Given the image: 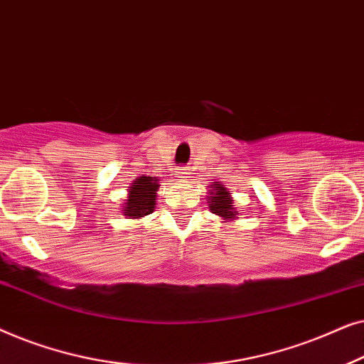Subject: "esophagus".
<instances>
[{"label": "esophagus", "mask_w": 364, "mask_h": 364, "mask_svg": "<svg viewBox=\"0 0 364 364\" xmlns=\"http://www.w3.org/2000/svg\"><path fill=\"white\" fill-rule=\"evenodd\" d=\"M188 173H191V172H188L187 168H178V171H177V177L181 178V181H186V178H188Z\"/></svg>", "instance_id": "obj_1"}]
</instances>
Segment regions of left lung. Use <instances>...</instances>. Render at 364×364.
I'll return each instance as SVG.
<instances>
[{
  "label": "left lung",
  "mask_w": 364,
  "mask_h": 364,
  "mask_svg": "<svg viewBox=\"0 0 364 364\" xmlns=\"http://www.w3.org/2000/svg\"><path fill=\"white\" fill-rule=\"evenodd\" d=\"M207 203L212 213H215L223 222H232L238 218V210L233 205V197L227 187H223L220 182H212L210 191L207 196Z\"/></svg>",
  "instance_id": "1"
}]
</instances>
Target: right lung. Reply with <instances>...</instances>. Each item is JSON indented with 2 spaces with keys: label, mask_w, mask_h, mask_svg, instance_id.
Masks as SVG:
<instances>
[{
  "label": "right lung",
  "mask_w": 364,
  "mask_h": 364,
  "mask_svg": "<svg viewBox=\"0 0 364 364\" xmlns=\"http://www.w3.org/2000/svg\"><path fill=\"white\" fill-rule=\"evenodd\" d=\"M159 187V177L141 176L134 178L131 187L127 188L126 202L122 203V215L136 220L152 213L157 205Z\"/></svg>",
  "instance_id": "right-lung-1"
}]
</instances>
